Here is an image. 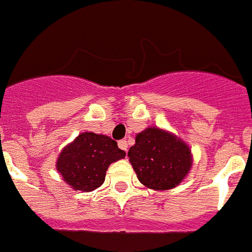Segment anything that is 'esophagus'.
<instances>
[{
	"instance_id": "34e87169",
	"label": "esophagus",
	"mask_w": 252,
	"mask_h": 252,
	"mask_svg": "<svg viewBox=\"0 0 252 252\" xmlns=\"http://www.w3.org/2000/svg\"><path fill=\"white\" fill-rule=\"evenodd\" d=\"M119 148L123 149V151H128V143H126V140H122V141H119Z\"/></svg>"
}]
</instances>
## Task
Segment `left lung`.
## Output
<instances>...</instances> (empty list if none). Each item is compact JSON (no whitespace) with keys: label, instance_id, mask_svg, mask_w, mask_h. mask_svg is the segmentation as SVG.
I'll list each match as a JSON object with an SVG mask.
<instances>
[{"label":"left lung","instance_id":"left-lung-1","mask_svg":"<svg viewBox=\"0 0 252 252\" xmlns=\"http://www.w3.org/2000/svg\"><path fill=\"white\" fill-rule=\"evenodd\" d=\"M128 157L139 181L153 190L174 189L185 180L193 165L189 145L158 126H148L136 134Z\"/></svg>","mask_w":252,"mask_h":252}]
</instances>
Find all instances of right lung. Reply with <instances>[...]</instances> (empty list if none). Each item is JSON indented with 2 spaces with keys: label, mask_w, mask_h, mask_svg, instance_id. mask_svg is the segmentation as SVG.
Returning a JSON list of instances; mask_svg holds the SVG:
<instances>
[{
  "label": "right lung",
  "mask_w": 252,
  "mask_h": 252,
  "mask_svg": "<svg viewBox=\"0 0 252 252\" xmlns=\"http://www.w3.org/2000/svg\"><path fill=\"white\" fill-rule=\"evenodd\" d=\"M124 157L109 136L82 132L61 151L55 166L71 189L87 193L103 185L109 165Z\"/></svg>",
  "instance_id": "add662e5"
}]
</instances>
